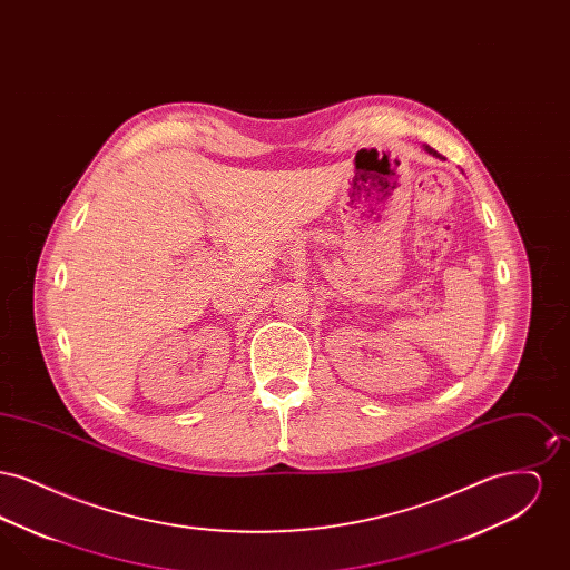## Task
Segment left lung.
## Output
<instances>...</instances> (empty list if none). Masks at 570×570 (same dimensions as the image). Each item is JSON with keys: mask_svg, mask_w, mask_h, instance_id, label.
Listing matches in <instances>:
<instances>
[{"mask_svg": "<svg viewBox=\"0 0 570 570\" xmlns=\"http://www.w3.org/2000/svg\"><path fill=\"white\" fill-rule=\"evenodd\" d=\"M425 151H428V154H432V156H435V158H442V156H440L435 149H432L430 145H425Z\"/></svg>", "mask_w": 570, "mask_h": 570, "instance_id": "8db88e82", "label": "left lung"}]
</instances>
